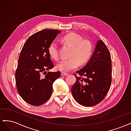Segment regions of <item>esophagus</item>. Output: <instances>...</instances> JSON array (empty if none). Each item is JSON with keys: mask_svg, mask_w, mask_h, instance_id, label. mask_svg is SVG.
<instances>
[{"mask_svg": "<svg viewBox=\"0 0 131 131\" xmlns=\"http://www.w3.org/2000/svg\"><path fill=\"white\" fill-rule=\"evenodd\" d=\"M68 74H69L68 73L64 72H61V75H62V76H66V75H68Z\"/></svg>", "mask_w": 131, "mask_h": 131, "instance_id": "34e87169", "label": "esophagus"}]
</instances>
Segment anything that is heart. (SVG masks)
I'll return each instance as SVG.
<instances>
[{
	"instance_id": "b5f03b06",
	"label": "heart",
	"mask_w": 131,
	"mask_h": 131,
	"mask_svg": "<svg viewBox=\"0 0 131 131\" xmlns=\"http://www.w3.org/2000/svg\"><path fill=\"white\" fill-rule=\"evenodd\" d=\"M62 41L66 45L71 47L70 58L62 59L56 65V68L63 72H68L76 69L80 65L88 62L92 54L93 47L90 41L83 39L82 37L75 33L67 34L62 38ZM50 56L55 61L59 58L58 43L56 41L50 43L48 48Z\"/></svg>"
}]
</instances>
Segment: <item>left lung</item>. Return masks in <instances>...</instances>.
<instances>
[{"label": "left lung", "mask_w": 131, "mask_h": 131, "mask_svg": "<svg viewBox=\"0 0 131 131\" xmlns=\"http://www.w3.org/2000/svg\"><path fill=\"white\" fill-rule=\"evenodd\" d=\"M112 66L109 51L103 41L99 40L88 64L77 72L80 77L74 74L77 81L72 93L79 104L92 106L104 100L112 84Z\"/></svg>", "instance_id": "left-lung-1"}]
</instances>
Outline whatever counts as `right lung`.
I'll return each mask as SVG.
<instances>
[{
	"label": "right lung",
	"instance_id": "obj_1",
	"mask_svg": "<svg viewBox=\"0 0 131 131\" xmlns=\"http://www.w3.org/2000/svg\"><path fill=\"white\" fill-rule=\"evenodd\" d=\"M61 31L43 29L31 35L23 45L15 73L18 92L28 103L40 105L48 101L53 91V84L61 72L46 70L54 67L48 52L50 43Z\"/></svg>",
	"mask_w": 131,
	"mask_h": 131
}]
</instances>
